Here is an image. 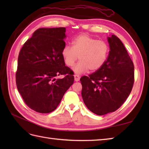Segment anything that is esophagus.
Instances as JSON below:
<instances>
[{
  "label": "esophagus",
  "mask_w": 149,
  "mask_h": 149,
  "mask_svg": "<svg viewBox=\"0 0 149 149\" xmlns=\"http://www.w3.org/2000/svg\"><path fill=\"white\" fill-rule=\"evenodd\" d=\"M74 79L75 81H79L80 79V76L77 74H75L74 75Z\"/></svg>",
  "instance_id": "1"
}]
</instances>
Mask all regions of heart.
Instances as JSON below:
<instances>
[{"label": "heart", "mask_w": 149, "mask_h": 149, "mask_svg": "<svg viewBox=\"0 0 149 149\" xmlns=\"http://www.w3.org/2000/svg\"><path fill=\"white\" fill-rule=\"evenodd\" d=\"M109 46L106 41L83 34L75 37L72 41V47L65 45L62 50V56L66 66H74L78 58L80 59L73 70L78 74L88 70L97 71L105 64L109 52Z\"/></svg>", "instance_id": "1"}]
</instances>
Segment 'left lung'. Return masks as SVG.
Here are the masks:
<instances>
[{"instance_id": "8db88e82", "label": "left lung", "mask_w": 149, "mask_h": 149, "mask_svg": "<svg viewBox=\"0 0 149 149\" xmlns=\"http://www.w3.org/2000/svg\"><path fill=\"white\" fill-rule=\"evenodd\" d=\"M107 40L110 50L105 64L80 79L85 105L97 115L120 107L131 93L134 82L133 62L123 44L115 35Z\"/></svg>"}]
</instances>
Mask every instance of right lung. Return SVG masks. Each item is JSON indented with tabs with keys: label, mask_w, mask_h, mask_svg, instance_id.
I'll list each match as a JSON object with an SVG mask.
<instances>
[{
	"label": "right lung",
	"mask_w": 149,
	"mask_h": 149,
	"mask_svg": "<svg viewBox=\"0 0 149 149\" xmlns=\"http://www.w3.org/2000/svg\"><path fill=\"white\" fill-rule=\"evenodd\" d=\"M65 27L40 28L19 52L16 84L26 105L40 113L54 111L74 83L73 71L65 63ZM63 79H56L58 75Z\"/></svg>",
	"instance_id": "right-lung-1"
}]
</instances>
